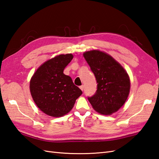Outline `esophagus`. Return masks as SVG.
Listing matches in <instances>:
<instances>
[{"mask_svg": "<svg viewBox=\"0 0 159 159\" xmlns=\"http://www.w3.org/2000/svg\"><path fill=\"white\" fill-rule=\"evenodd\" d=\"M80 88L81 89V90H82L83 91V90H84V86L83 85H82V86H80Z\"/></svg>", "mask_w": 159, "mask_h": 159, "instance_id": "obj_1", "label": "esophagus"}]
</instances>
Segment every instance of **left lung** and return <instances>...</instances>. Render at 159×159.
Masks as SVG:
<instances>
[{
    "label": "left lung",
    "mask_w": 159,
    "mask_h": 159,
    "mask_svg": "<svg viewBox=\"0 0 159 159\" xmlns=\"http://www.w3.org/2000/svg\"><path fill=\"white\" fill-rule=\"evenodd\" d=\"M84 57L96 77L97 90L88 99L96 111L111 115L121 108L128 97L130 80L117 61L100 50L85 52Z\"/></svg>",
    "instance_id": "left-lung-1"
}]
</instances>
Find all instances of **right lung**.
Listing matches in <instances>:
<instances>
[{
  "mask_svg": "<svg viewBox=\"0 0 159 159\" xmlns=\"http://www.w3.org/2000/svg\"><path fill=\"white\" fill-rule=\"evenodd\" d=\"M73 58L71 54H66L46 61L30 80V89L34 102L51 117H59L68 113L82 94L71 77L63 73Z\"/></svg>",
  "mask_w": 159,
  "mask_h": 159,
  "instance_id": "right-lung-1",
  "label": "right lung"
}]
</instances>
